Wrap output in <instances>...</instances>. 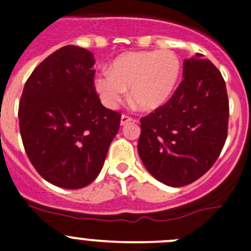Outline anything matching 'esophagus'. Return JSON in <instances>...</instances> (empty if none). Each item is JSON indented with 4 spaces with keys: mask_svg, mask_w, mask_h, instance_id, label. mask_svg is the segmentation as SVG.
<instances>
[{
    "mask_svg": "<svg viewBox=\"0 0 251 251\" xmlns=\"http://www.w3.org/2000/svg\"><path fill=\"white\" fill-rule=\"evenodd\" d=\"M132 121H133L132 117L127 116V114H123V116L121 117V124H122V126H124V124L129 123V122H132Z\"/></svg>",
    "mask_w": 251,
    "mask_h": 251,
    "instance_id": "esophagus-1",
    "label": "esophagus"
}]
</instances>
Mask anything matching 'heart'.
Masks as SVG:
<instances>
[{
	"instance_id": "obj_1",
	"label": "heart",
	"mask_w": 251,
	"mask_h": 251,
	"mask_svg": "<svg viewBox=\"0 0 251 251\" xmlns=\"http://www.w3.org/2000/svg\"><path fill=\"white\" fill-rule=\"evenodd\" d=\"M181 73V61L171 50L130 51L114 59L108 70L95 76L94 86L107 108H116L129 87L140 111H155L168 102Z\"/></svg>"
}]
</instances>
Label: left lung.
<instances>
[{
	"label": "left lung",
	"instance_id": "obj_1",
	"mask_svg": "<svg viewBox=\"0 0 251 251\" xmlns=\"http://www.w3.org/2000/svg\"><path fill=\"white\" fill-rule=\"evenodd\" d=\"M183 80L164 106L140 119L138 152L147 170L171 187L207 173L228 133L229 102L218 69L202 54L183 61Z\"/></svg>",
	"mask_w": 251,
	"mask_h": 251
}]
</instances>
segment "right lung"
<instances>
[{
	"instance_id": "obj_1",
	"label": "right lung",
	"mask_w": 251,
	"mask_h": 251,
	"mask_svg": "<svg viewBox=\"0 0 251 251\" xmlns=\"http://www.w3.org/2000/svg\"><path fill=\"white\" fill-rule=\"evenodd\" d=\"M94 54L66 45L25 82L18 118L23 147L48 182L76 190L99 176L121 114L103 107L94 86Z\"/></svg>"
}]
</instances>
